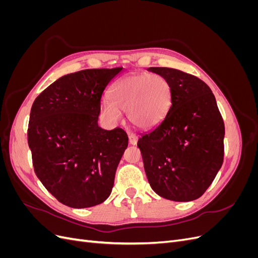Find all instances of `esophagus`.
<instances>
[{"instance_id":"34e87169","label":"esophagus","mask_w":258,"mask_h":258,"mask_svg":"<svg viewBox=\"0 0 258 258\" xmlns=\"http://www.w3.org/2000/svg\"><path fill=\"white\" fill-rule=\"evenodd\" d=\"M129 143L131 145H136L138 143V137L132 132H129Z\"/></svg>"}]
</instances>
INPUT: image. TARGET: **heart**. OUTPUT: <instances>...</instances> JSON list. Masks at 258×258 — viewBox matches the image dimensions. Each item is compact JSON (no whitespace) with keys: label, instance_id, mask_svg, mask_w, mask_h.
I'll return each mask as SVG.
<instances>
[{"label":"heart","instance_id":"heart-1","mask_svg":"<svg viewBox=\"0 0 258 258\" xmlns=\"http://www.w3.org/2000/svg\"><path fill=\"white\" fill-rule=\"evenodd\" d=\"M111 99H104L101 104L106 120L119 121L121 110L127 112L135 127L150 129L166 117L172 101V87L160 74H131L114 85Z\"/></svg>","mask_w":258,"mask_h":258}]
</instances>
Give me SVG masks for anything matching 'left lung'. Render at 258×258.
<instances>
[{"label":"left lung","instance_id":"1","mask_svg":"<svg viewBox=\"0 0 258 258\" xmlns=\"http://www.w3.org/2000/svg\"><path fill=\"white\" fill-rule=\"evenodd\" d=\"M172 87L161 122L138 141L153 190L172 201L201 197L224 160L225 126L215 97L198 77L170 68H148Z\"/></svg>","mask_w":258,"mask_h":258}]
</instances>
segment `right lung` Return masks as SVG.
Listing matches in <instances>:
<instances>
[{
  "instance_id": "add662e5",
  "label": "right lung",
  "mask_w": 258,
  "mask_h": 258,
  "mask_svg": "<svg viewBox=\"0 0 258 258\" xmlns=\"http://www.w3.org/2000/svg\"><path fill=\"white\" fill-rule=\"evenodd\" d=\"M122 68L88 69L60 77L33 102L28 143L34 172L52 196L75 209L102 204L128 146L120 128L98 126L101 99Z\"/></svg>"
}]
</instances>
